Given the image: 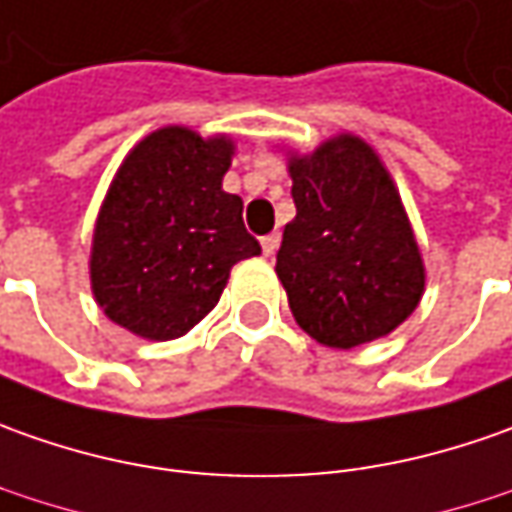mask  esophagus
Returning <instances> with one entry per match:
<instances>
[{
    "label": "esophagus",
    "instance_id": "esophagus-1",
    "mask_svg": "<svg viewBox=\"0 0 512 512\" xmlns=\"http://www.w3.org/2000/svg\"><path fill=\"white\" fill-rule=\"evenodd\" d=\"M260 246H263V255L272 257L277 252V246H280V235L274 232V235H266V238L260 240Z\"/></svg>",
    "mask_w": 512,
    "mask_h": 512
}]
</instances>
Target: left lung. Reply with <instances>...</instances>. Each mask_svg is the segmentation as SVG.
<instances>
[{"label": "left lung", "instance_id": "8db88e82", "mask_svg": "<svg viewBox=\"0 0 512 512\" xmlns=\"http://www.w3.org/2000/svg\"><path fill=\"white\" fill-rule=\"evenodd\" d=\"M286 155L297 215L274 272L297 326L328 348L388 337L425 291L422 252L391 172L354 133Z\"/></svg>", "mask_w": 512, "mask_h": 512}]
</instances>
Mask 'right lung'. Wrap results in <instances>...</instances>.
Segmentation results:
<instances>
[{"mask_svg": "<svg viewBox=\"0 0 512 512\" xmlns=\"http://www.w3.org/2000/svg\"><path fill=\"white\" fill-rule=\"evenodd\" d=\"M235 141L172 124L144 135L98 209L90 286L115 326L175 340L218 306L238 260L260 255L243 201L223 192Z\"/></svg>", "mask_w": 512, "mask_h": 512, "instance_id": "add662e5", "label": "right lung"}]
</instances>
